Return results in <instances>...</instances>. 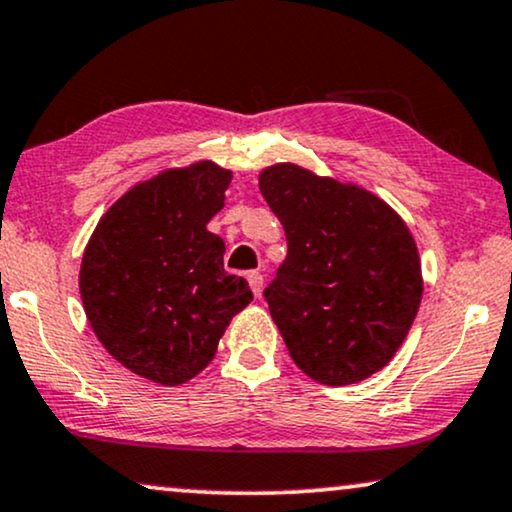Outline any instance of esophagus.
I'll return each mask as SVG.
<instances>
[{"instance_id": "1", "label": "esophagus", "mask_w": 512, "mask_h": 512, "mask_svg": "<svg viewBox=\"0 0 512 512\" xmlns=\"http://www.w3.org/2000/svg\"><path fill=\"white\" fill-rule=\"evenodd\" d=\"M248 283L252 292H255V297H262V290H264V276L260 274V271H250L248 274Z\"/></svg>"}]
</instances>
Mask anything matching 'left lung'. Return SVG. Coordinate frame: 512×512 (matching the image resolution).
<instances>
[{
  "label": "left lung",
  "mask_w": 512,
  "mask_h": 512,
  "mask_svg": "<svg viewBox=\"0 0 512 512\" xmlns=\"http://www.w3.org/2000/svg\"><path fill=\"white\" fill-rule=\"evenodd\" d=\"M260 189L288 238L264 299L292 360L327 386L379 372L421 304L410 229L374 194L295 163L264 170Z\"/></svg>",
  "instance_id": "obj_1"
}]
</instances>
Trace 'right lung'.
I'll use <instances>...</instances> for the list:
<instances>
[{
	"label": "right lung",
	"instance_id": "obj_1",
	"mask_svg": "<svg viewBox=\"0 0 512 512\" xmlns=\"http://www.w3.org/2000/svg\"><path fill=\"white\" fill-rule=\"evenodd\" d=\"M229 182L213 161L166 170L121 196L86 245L79 290L95 337L156 384L196 377L252 302L248 281L224 271V241L206 229Z\"/></svg>",
	"mask_w": 512,
	"mask_h": 512
}]
</instances>
